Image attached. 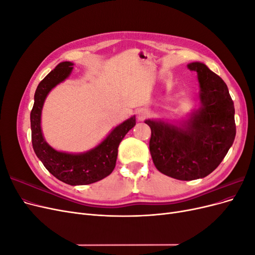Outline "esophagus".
Returning a JSON list of instances; mask_svg holds the SVG:
<instances>
[{
    "instance_id": "1",
    "label": "esophagus",
    "mask_w": 255,
    "mask_h": 255,
    "mask_svg": "<svg viewBox=\"0 0 255 255\" xmlns=\"http://www.w3.org/2000/svg\"><path fill=\"white\" fill-rule=\"evenodd\" d=\"M148 116H149V111L145 110V109H140V110H138V112H137V118L139 121L144 120L146 117H148Z\"/></svg>"
}]
</instances>
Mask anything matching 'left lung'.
Masks as SVG:
<instances>
[{
    "label": "left lung",
    "mask_w": 255,
    "mask_h": 255,
    "mask_svg": "<svg viewBox=\"0 0 255 255\" xmlns=\"http://www.w3.org/2000/svg\"><path fill=\"white\" fill-rule=\"evenodd\" d=\"M196 71L200 104L181 122L146 119L151 128L150 153L156 169L181 181L202 179L219 166L235 135L234 103L227 84L206 65H187Z\"/></svg>",
    "instance_id": "1"
}]
</instances>
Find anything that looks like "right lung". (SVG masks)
I'll list each match as a JSON object with an SVG mask.
<instances>
[{"mask_svg":"<svg viewBox=\"0 0 255 255\" xmlns=\"http://www.w3.org/2000/svg\"><path fill=\"white\" fill-rule=\"evenodd\" d=\"M73 65L71 61L58 64L37 86L34 106L30 112V129L34 151L47 170L59 181L76 186L101 181L113 172L117 160L118 146L128 130L135 127L136 119L135 116H132L123 121L98 145L86 152L68 153L52 148L42 134V107L50 91L69 78Z\"/></svg>","mask_w":255,"mask_h":255,"instance_id":"obj_1","label":"right lung"}]
</instances>
